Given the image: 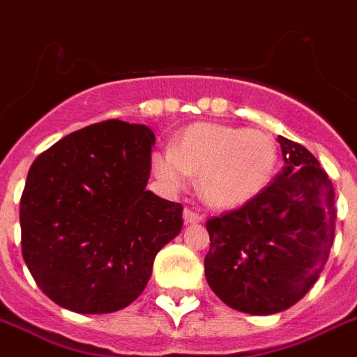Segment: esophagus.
<instances>
[{"instance_id": "esophagus-1", "label": "esophagus", "mask_w": 357, "mask_h": 357, "mask_svg": "<svg viewBox=\"0 0 357 357\" xmlns=\"http://www.w3.org/2000/svg\"><path fill=\"white\" fill-rule=\"evenodd\" d=\"M183 218H185V222H187V224H198V222H202V220H204V215L192 211V209H185Z\"/></svg>"}]
</instances>
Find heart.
<instances>
[{"label":"heart","instance_id":"1","mask_svg":"<svg viewBox=\"0 0 357 357\" xmlns=\"http://www.w3.org/2000/svg\"><path fill=\"white\" fill-rule=\"evenodd\" d=\"M278 159L276 139L266 131L198 122L178 135L174 148L153 153V170L170 189H183L190 174H198L207 206L241 209L268 189Z\"/></svg>","mask_w":357,"mask_h":357}]
</instances>
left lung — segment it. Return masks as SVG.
<instances>
[{
  "mask_svg": "<svg viewBox=\"0 0 357 357\" xmlns=\"http://www.w3.org/2000/svg\"><path fill=\"white\" fill-rule=\"evenodd\" d=\"M285 167L248 206L207 220L206 280L224 304L274 315L304 298L335 237V195L302 144L278 137Z\"/></svg>",
  "mask_w": 357,
  "mask_h": 357,
  "instance_id": "8db88e82",
  "label": "left lung"
}]
</instances>
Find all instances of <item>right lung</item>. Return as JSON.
<instances>
[{
	"label": "right lung",
	"mask_w": 357,
	"mask_h": 357,
	"mask_svg": "<svg viewBox=\"0 0 357 357\" xmlns=\"http://www.w3.org/2000/svg\"><path fill=\"white\" fill-rule=\"evenodd\" d=\"M155 135L107 120L36 157L20 202L22 254L64 310L113 313L140 296L157 252L179 235L183 207L146 190Z\"/></svg>",
	"instance_id": "1"
}]
</instances>
